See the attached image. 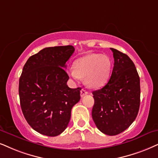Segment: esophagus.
<instances>
[{
	"label": "esophagus",
	"mask_w": 158,
	"mask_h": 158,
	"mask_svg": "<svg viewBox=\"0 0 158 158\" xmlns=\"http://www.w3.org/2000/svg\"><path fill=\"white\" fill-rule=\"evenodd\" d=\"M87 93H87V92L86 91L85 89H81V92H80V94H81V97H84V96H85V95H87Z\"/></svg>",
	"instance_id": "34e87169"
}]
</instances>
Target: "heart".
Segmentation results:
<instances>
[{
    "instance_id": "obj_1",
    "label": "heart",
    "mask_w": 158,
    "mask_h": 158,
    "mask_svg": "<svg viewBox=\"0 0 158 158\" xmlns=\"http://www.w3.org/2000/svg\"><path fill=\"white\" fill-rule=\"evenodd\" d=\"M112 67L111 59L101 54H89L77 60L74 68L69 70V74L75 80L85 77L86 85L99 88L107 82Z\"/></svg>"
}]
</instances>
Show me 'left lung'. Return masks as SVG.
Listing matches in <instances>:
<instances>
[{
  "label": "left lung",
  "mask_w": 158,
  "mask_h": 158,
  "mask_svg": "<svg viewBox=\"0 0 158 158\" xmlns=\"http://www.w3.org/2000/svg\"><path fill=\"white\" fill-rule=\"evenodd\" d=\"M114 63L110 79L93 91L92 117L100 131L115 135L136 118L140 106V79L133 62L125 54L110 48Z\"/></svg>",
  "instance_id": "8db88e82"
}]
</instances>
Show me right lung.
<instances>
[{
    "mask_svg": "<svg viewBox=\"0 0 158 158\" xmlns=\"http://www.w3.org/2000/svg\"><path fill=\"white\" fill-rule=\"evenodd\" d=\"M73 46L47 47L29 57L19 78V95L26 121L38 133L56 136L71 119L72 107L80 100L81 87L67 85L64 69Z\"/></svg>",
    "mask_w": 158,
    "mask_h": 158,
    "instance_id": "1",
    "label": "right lung"
}]
</instances>
